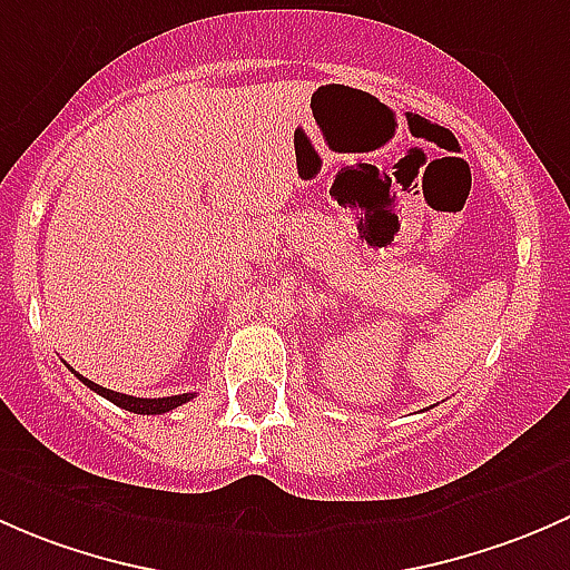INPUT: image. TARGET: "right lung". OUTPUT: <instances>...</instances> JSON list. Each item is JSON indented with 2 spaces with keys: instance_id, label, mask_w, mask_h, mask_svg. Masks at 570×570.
<instances>
[{
  "instance_id": "1",
  "label": "right lung",
  "mask_w": 570,
  "mask_h": 570,
  "mask_svg": "<svg viewBox=\"0 0 570 570\" xmlns=\"http://www.w3.org/2000/svg\"><path fill=\"white\" fill-rule=\"evenodd\" d=\"M68 370H71V366H68ZM71 375L77 377L79 383H85L90 392H96L99 396H105V400L112 402V405L124 407V411H129V413H142V416H157V413L176 411L178 405H184V402H189L195 396V392H193V394H174V396H154V400H142V396L109 392V389L99 386V383H94V381H88V377H82L79 372H73V370H71Z\"/></svg>"
}]
</instances>
